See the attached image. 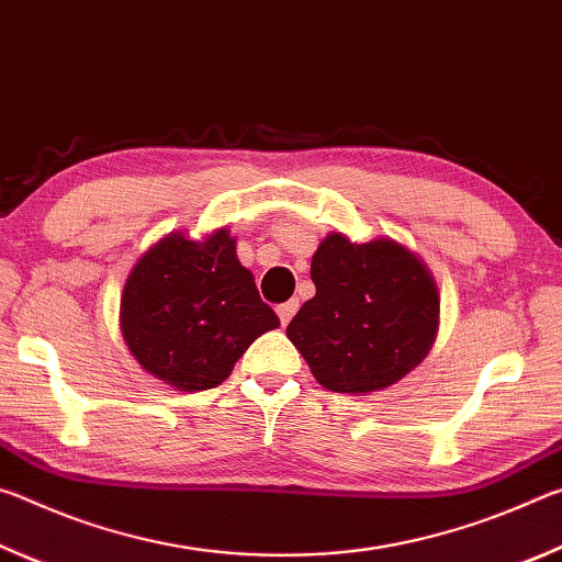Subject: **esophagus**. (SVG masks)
I'll use <instances>...</instances> for the list:
<instances>
[{
  "instance_id": "34e87169",
  "label": "esophagus",
  "mask_w": 562,
  "mask_h": 562,
  "mask_svg": "<svg viewBox=\"0 0 562 562\" xmlns=\"http://www.w3.org/2000/svg\"><path fill=\"white\" fill-rule=\"evenodd\" d=\"M297 307H300V302H297V300H290V302L280 304V307H278V315H280V322H282V325H290V319L294 317V312H297Z\"/></svg>"
}]
</instances>
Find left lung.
Here are the masks:
<instances>
[{"mask_svg":"<svg viewBox=\"0 0 562 562\" xmlns=\"http://www.w3.org/2000/svg\"><path fill=\"white\" fill-rule=\"evenodd\" d=\"M310 272L317 292L288 325V337L329 392H382L429 355L439 331V288L406 245L386 235L351 243L329 233Z\"/></svg>","mask_w":562,"mask_h":562,"instance_id":"obj_1","label":"left lung"}]
</instances>
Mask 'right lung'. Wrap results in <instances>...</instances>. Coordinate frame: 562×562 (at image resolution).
<instances>
[{
	"label": "right lung",
	"mask_w": 562,
	"mask_h": 562,
	"mask_svg": "<svg viewBox=\"0 0 562 562\" xmlns=\"http://www.w3.org/2000/svg\"><path fill=\"white\" fill-rule=\"evenodd\" d=\"M274 327L280 319L237 260L227 227L203 240L168 233L123 284V341L150 376L176 392L223 384L245 349Z\"/></svg>",
	"instance_id": "add662e5"
}]
</instances>
